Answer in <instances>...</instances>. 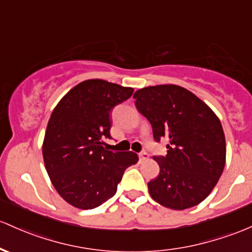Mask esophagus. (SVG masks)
<instances>
[{
    "mask_svg": "<svg viewBox=\"0 0 252 252\" xmlns=\"http://www.w3.org/2000/svg\"><path fill=\"white\" fill-rule=\"evenodd\" d=\"M148 157H149L148 153H146V152H142V153L139 154V158H140L141 161H145V160H147Z\"/></svg>",
    "mask_w": 252,
    "mask_h": 252,
    "instance_id": "obj_1",
    "label": "esophagus"
}]
</instances>
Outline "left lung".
<instances>
[{
    "label": "left lung",
    "mask_w": 252,
    "mask_h": 252,
    "mask_svg": "<svg viewBox=\"0 0 252 252\" xmlns=\"http://www.w3.org/2000/svg\"><path fill=\"white\" fill-rule=\"evenodd\" d=\"M135 105L151 122L156 141L167 139L166 157L148 183L156 202L175 211L201 203L219 181L226 162V141L214 111L187 88L148 86L136 91Z\"/></svg>",
    "instance_id": "1"
}]
</instances>
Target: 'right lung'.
<instances>
[{
  "label": "right lung",
  "mask_w": 252,
  "mask_h": 252,
  "mask_svg": "<svg viewBox=\"0 0 252 252\" xmlns=\"http://www.w3.org/2000/svg\"><path fill=\"white\" fill-rule=\"evenodd\" d=\"M134 88L100 79L80 82L52 111L43 141L46 172L61 197L79 209H93L117 191L124 171L139 161L134 152H111V113Z\"/></svg>",
  "instance_id": "right-lung-1"
}]
</instances>
